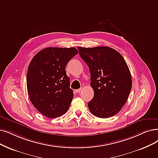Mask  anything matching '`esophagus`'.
<instances>
[{
  "instance_id": "1",
  "label": "esophagus",
  "mask_w": 158,
  "mask_h": 158,
  "mask_svg": "<svg viewBox=\"0 0 158 158\" xmlns=\"http://www.w3.org/2000/svg\"><path fill=\"white\" fill-rule=\"evenodd\" d=\"M81 91H82V87L80 88V89H78L76 90V92H77V93H80Z\"/></svg>"
}]
</instances>
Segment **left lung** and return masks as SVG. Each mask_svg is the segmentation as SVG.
Instances as JSON below:
<instances>
[{"mask_svg": "<svg viewBox=\"0 0 158 158\" xmlns=\"http://www.w3.org/2000/svg\"><path fill=\"white\" fill-rule=\"evenodd\" d=\"M78 49L91 73L94 97L88 102L89 111L100 118L116 115L127 102L132 86L127 62L121 54L108 47Z\"/></svg>", "mask_w": 158, "mask_h": 158, "instance_id": "8db88e82", "label": "left lung"}]
</instances>
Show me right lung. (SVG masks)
<instances>
[{
    "mask_svg": "<svg viewBox=\"0 0 158 158\" xmlns=\"http://www.w3.org/2000/svg\"><path fill=\"white\" fill-rule=\"evenodd\" d=\"M78 52L77 48L48 47L31 60L27 75L31 102L43 115L56 118L67 111L74 97L65 66Z\"/></svg>",
    "mask_w": 158,
    "mask_h": 158,
    "instance_id": "add662e5",
    "label": "right lung"
}]
</instances>
